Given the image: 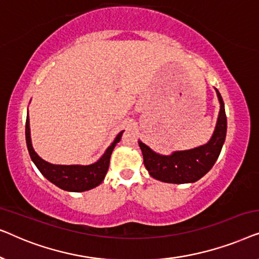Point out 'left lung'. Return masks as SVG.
Listing matches in <instances>:
<instances>
[{"label":"left lung","instance_id":"1","mask_svg":"<svg viewBox=\"0 0 259 259\" xmlns=\"http://www.w3.org/2000/svg\"><path fill=\"white\" fill-rule=\"evenodd\" d=\"M221 102V111L215 130L206 145L189 151H178L171 155L154 153L143 143L139 146L143 152L144 164L154 179L164 183H194L212 168L221 154L226 137V114L222 95L215 90Z\"/></svg>","mask_w":259,"mask_h":259}]
</instances>
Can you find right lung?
Returning a JSON list of instances; mask_svg holds the SVG:
<instances>
[{
  "instance_id": "obj_1",
  "label": "right lung",
  "mask_w": 259,
  "mask_h": 259,
  "mask_svg": "<svg viewBox=\"0 0 259 259\" xmlns=\"http://www.w3.org/2000/svg\"><path fill=\"white\" fill-rule=\"evenodd\" d=\"M122 132H120L116 136L115 140L113 141L111 146L107 148L105 154L99 159L97 162L92 165L81 166V165H53L45 161L36 154L31 146L30 141V131H29V119L26 120V141L28 152L31 160L36 165L38 171L42 173L45 178H47L49 182L54 184L60 189L70 192H83L94 189L98 185H100L104 180L106 173L108 171L109 159L115 145L121 139Z\"/></svg>"
}]
</instances>
